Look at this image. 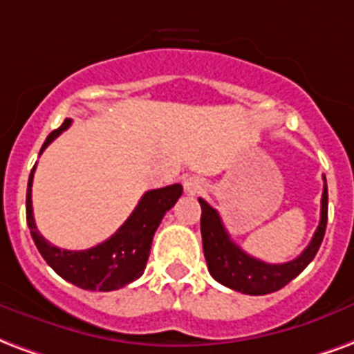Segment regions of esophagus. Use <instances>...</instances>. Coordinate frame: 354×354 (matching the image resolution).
Wrapping results in <instances>:
<instances>
[{
    "label": "esophagus",
    "mask_w": 354,
    "mask_h": 354,
    "mask_svg": "<svg viewBox=\"0 0 354 354\" xmlns=\"http://www.w3.org/2000/svg\"><path fill=\"white\" fill-rule=\"evenodd\" d=\"M201 187H203V182L197 176H191L185 180V189L189 191V193H197Z\"/></svg>",
    "instance_id": "34e87169"
}]
</instances>
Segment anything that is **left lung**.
I'll use <instances>...</instances> for the list:
<instances>
[{"label":"left lung","instance_id":"1","mask_svg":"<svg viewBox=\"0 0 354 354\" xmlns=\"http://www.w3.org/2000/svg\"><path fill=\"white\" fill-rule=\"evenodd\" d=\"M198 203L203 208V216H201L203 250L212 277L229 289L243 292V295H253V297L276 292L289 281H292L317 255L324 238L326 221H328V189H326V178H324L321 221L308 248L289 263L268 264L248 255L238 243L232 242L217 210H214L203 198H198Z\"/></svg>","mask_w":354,"mask_h":354}]
</instances>
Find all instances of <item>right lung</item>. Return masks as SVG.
I'll return each instance as SVG.
<instances>
[{"label":"right lung","instance_id":"add662e5","mask_svg":"<svg viewBox=\"0 0 354 354\" xmlns=\"http://www.w3.org/2000/svg\"><path fill=\"white\" fill-rule=\"evenodd\" d=\"M69 125L71 118H67L62 127L52 131L44 140L41 153ZM33 172H35V167L31 170L28 195H26V219H28L31 238L37 245L39 253L57 276L86 290L106 292V290L122 289L142 276L148 257H150L151 240H153L157 227L184 191L180 184L146 191L142 198L138 201L137 208L127 217V221L109 240L97 243L95 248H90V250L69 251L59 250L50 242H46L37 230V225L33 219V206H31Z\"/></svg>","mask_w":354,"mask_h":354}]
</instances>
